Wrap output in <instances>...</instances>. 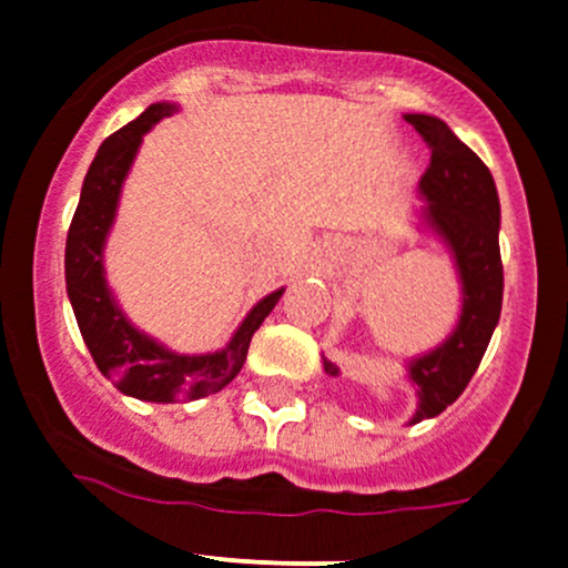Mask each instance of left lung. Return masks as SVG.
Wrapping results in <instances>:
<instances>
[{
    "label": "left lung",
    "instance_id": "left-lung-1",
    "mask_svg": "<svg viewBox=\"0 0 568 568\" xmlns=\"http://www.w3.org/2000/svg\"><path fill=\"white\" fill-rule=\"evenodd\" d=\"M433 149L427 174L419 182L425 204L416 212V229L438 239L455 264L459 315L455 329L435 348L405 359V378L416 389V410L408 425L444 414L474 378L489 337L500 318L504 266H500V201L493 174L449 124L429 113H405ZM326 375L339 367L324 356Z\"/></svg>",
    "mask_w": 568,
    "mask_h": 568
}]
</instances>
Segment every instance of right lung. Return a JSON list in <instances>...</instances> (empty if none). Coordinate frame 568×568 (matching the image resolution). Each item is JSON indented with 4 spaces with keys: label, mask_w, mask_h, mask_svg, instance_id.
Masks as SVG:
<instances>
[{
    "label": "right lung",
    "mask_w": 568,
    "mask_h": 568,
    "mask_svg": "<svg viewBox=\"0 0 568 568\" xmlns=\"http://www.w3.org/2000/svg\"><path fill=\"white\" fill-rule=\"evenodd\" d=\"M176 111V103H152L139 119L103 141L83 179L81 201L64 247V283L89 354L119 392L146 403L199 399L229 386L244 367L255 329L264 324L285 291L277 288L255 302L229 343L209 354L171 351L152 334L141 332L119 307L105 280V242L143 135Z\"/></svg>",
    "instance_id": "1"
}]
</instances>
